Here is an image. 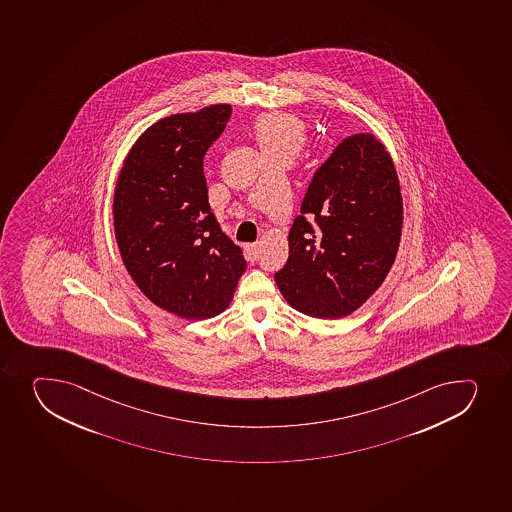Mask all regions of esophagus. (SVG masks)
Wrapping results in <instances>:
<instances>
[{"mask_svg": "<svg viewBox=\"0 0 512 512\" xmlns=\"http://www.w3.org/2000/svg\"><path fill=\"white\" fill-rule=\"evenodd\" d=\"M245 252H247L248 260L255 262V260L259 259V243H247L245 245Z\"/></svg>", "mask_w": 512, "mask_h": 512, "instance_id": "34e87169", "label": "esophagus"}]
</instances>
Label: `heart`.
Segmentation results:
<instances>
[{
	"mask_svg": "<svg viewBox=\"0 0 512 512\" xmlns=\"http://www.w3.org/2000/svg\"><path fill=\"white\" fill-rule=\"evenodd\" d=\"M253 137L262 153L290 148L297 152L304 145L305 127L299 118L290 113H267L253 123Z\"/></svg>",
	"mask_w": 512,
	"mask_h": 512,
	"instance_id": "1",
	"label": "heart"
}]
</instances>
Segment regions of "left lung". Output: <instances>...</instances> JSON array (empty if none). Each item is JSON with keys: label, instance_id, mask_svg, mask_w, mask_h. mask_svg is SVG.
<instances>
[{"label": "left lung", "instance_id": "left-lung-1", "mask_svg": "<svg viewBox=\"0 0 512 512\" xmlns=\"http://www.w3.org/2000/svg\"><path fill=\"white\" fill-rule=\"evenodd\" d=\"M402 197L394 162L372 133L344 138L310 182L275 274L302 314L340 319L379 289L394 264Z\"/></svg>", "mask_w": 512, "mask_h": 512}]
</instances>
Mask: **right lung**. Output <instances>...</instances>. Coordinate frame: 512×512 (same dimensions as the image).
I'll list each match as a JSON object with an SVG mask.
<instances>
[{"label": "right lung", "mask_w": 512, "mask_h": 512, "mask_svg": "<svg viewBox=\"0 0 512 512\" xmlns=\"http://www.w3.org/2000/svg\"><path fill=\"white\" fill-rule=\"evenodd\" d=\"M230 105L153 123L120 170L113 223L123 264L138 289L182 319L227 309L247 262L208 205L203 157L222 135Z\"/></svg>", "instance_id": "add662e5"}]
</instances>
